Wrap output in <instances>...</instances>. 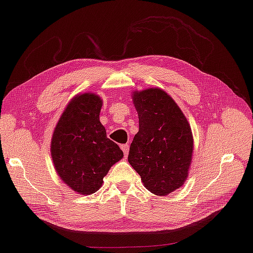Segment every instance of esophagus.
Wrapping results in <instances>:
<instances>
[{
    "instance_id": "obj_1",
    "label": "esophagus",
    "mask_w": 253,
    "mask_h": 253,
    "mask_svg": "<svg viewBox=\"0 0 253 253\" xmlns=\"http://www.w3.org/2000/svg\"><path fill=\"white\" fill-rule=\"evenodd\" d=\"M122 150H123V152L125 153V157H127L128 152H129V145H128V144H123L122 145Z\"/></svg>"
}]
</instances>
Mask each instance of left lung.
Masks as SVG:
<instances>
[{
  "instance_id": "1",
  "label": "left lung",
  "mask_w": 253,
  "mask_h": 253,
  "mask_svg": "<svg viewBox=\"0 0 253 253\" xmlns=\"http://www.w3.org/2000/svg\"><path fill=\"white\" fill-rule=\"evenodd\" d=\"M133 102L139 129L130 144L128 163L151 193L168 195L187 178L193 153L191 126L164 89L135 90Z\"/></svg>"
}]
</instances>
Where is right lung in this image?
<instances>
[{"label":"right lung","instance_id":"1","mask_svg":"<svg viewBox=\"0 0 253 253\" xmlns=\"http://www.w3.org/2000/svg\"><path fill=\"white\" fill-rule=\"evenodd\" d=\"M102 100L93 93L76 95L54 128L51 156L60 178L79 194L89 195L102 186L111 166L124 157L107 137L100 122Z\"/></svg>","mask_w":253,"mask_h":253}]
</instances>
